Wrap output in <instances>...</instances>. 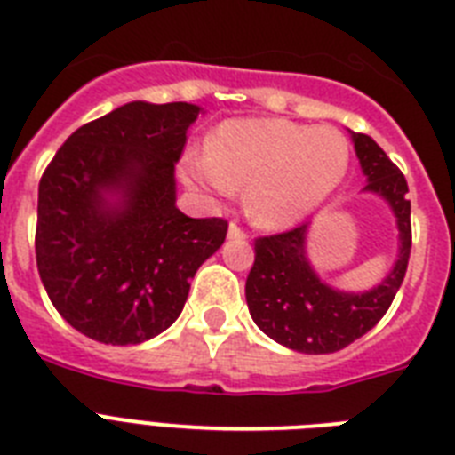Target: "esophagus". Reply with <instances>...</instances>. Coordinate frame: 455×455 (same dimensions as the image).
<instances>
[{"label": "esophagus", "mask_w": 455, "mask_h": 455, "mask_svg": "<svg viewBox=\"0 0 455 455\" xmlns=\"http://www.w3.org/2000/svg\"><path fill=\"white\" fill-rule=\"evenodd\" d=\"M228 238H234V240H245L247 238V231L243 227H238L235 221H231L228 224Z\"/></svg>", "instance_id": "esophagus-1"}]
</instances>
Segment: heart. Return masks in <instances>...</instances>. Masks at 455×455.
I'll return each instance as SVG.
<instances>
[{"label": "heart", "instance_id": "obj_1", "mask_svg": "<svg viewBox=\"0 0 455 455\" xmlns=\"http://www.w3.org/2000/svg\"><path fill=\"white\" fill-rule=\"evenodd\" d=\"M353 147L331 125L285 119H238L221 124L208 151L184 161L194 187L234 196L245 187V210L254 224L285 228L308 217L348 175Z\"/></svg>", "mask_w": 455, "mask_h": 455}]
</instances>
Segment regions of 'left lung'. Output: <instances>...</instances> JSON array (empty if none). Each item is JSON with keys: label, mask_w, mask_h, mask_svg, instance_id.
<instances>
[{"label": "left lung", "mask_w": 455, "mask_h": 455, "mask_svg": "<svg viewBox=\"0 0 455 455\" xmlns=\"http://www.w3.org/2000/svg\"><path fill=\"white\" fill-rule=\"evenodd\" d=\"M362 172L367 175L364 191L381 196L390 205L397 231L400 252L393 271L381 285L369 291H339L317 278L306 257L308 224L285 234L261 235L254 240V264L245 283L250 315L266 336L287 348L320 355L336 353L367 334L393 304L407 273L411 254V203L407 180L386 151L364 135L350 132Z\"/></svg>", "instance_id": "left-lung-1"}]
</instances>
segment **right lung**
I'll return each mask as SVG.
<instances>
[{
	"mask_svg": "<svg viewBox=\"0 0 455 455\" xmlns=\"http://www.w3.org/2000/svg\"><path fill=\"white\" fill-rule=\"evenodd\" d=\"M201 107L128 102L81 125L44 170L36 268L74 330L131 346L175 323L191 278L227 238L175 205V164Z\"/></svg>",
	"mask_w": 455,
	"mask_h": 455,
	"instance_id": "right-lung-1",
	"label": "right lung"
}]
</instances>
